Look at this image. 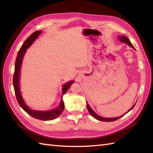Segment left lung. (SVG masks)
<instances>
[{"mask_svg":"<svg viewBox=\"0 0 153 153\" xmlns=\"http://www.w3.org/2000/svg\"><path fill=\"white\" fill-rule=\"evenodd\" d=\"M118 38L119 39V40L121 41H122V42H124L125 43H126V44H128L129 47H131V48H134V47L133 46V45L131 43V42L130 41H129V39L127 38V37H126V36H119V37H118ZM136 104V103H135ZM135 105H133V106H132V107L129 110V111L128 112H129V111H130L131 110H132L133 108V107L134 106H135ZM87 109H88V111H89V112L90 113V114L92 115V117H94L95 119H98V120H99V121H105V122H111V121H116V120H117V119H120L121 117H122L123 116H124V115L126 114H124L123 115H122V116H120V117H114V118H104V117H101V116H100V115H98V114H96L93 110H92V108L90 107V106L89 105V104H88L87 103Z\"/></svg>","mask_w":153,"mask_h":153,"instance_id":"obj_1","label":"left lung"}]
</instances>
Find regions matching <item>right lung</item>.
<instances>
[{"instance_id":"obj_1","label":"right lung","mask_w":153,"mask_h":153,"mask_svg":"<svg viewBox=\"0 0 153 153\" xmlns=\"http://www.w3.org/2000/svg\"><path fill=\"white\" fill-rule=\"evenodd\" d=\"M41 33V31H36L33 32L28 38H27L24 44L22 45L20 49L19 50L18 52L17 57L16 58L15 61V72L13 74V86L14 89H15V96L16 100L18 101V104L23 108V110H25V112L29 114L32 117L42 120V121H50V120H52L55 118L59 117L60 115L62 114V112L64 111V104L62 99L61 100V103H60L59 106L56 109H54L52 110L49 111H35L30 109L28 106H27L25 103H24V100L22 99V97L20 91V87H19V79H20V67L22 65V62L24 55L26 52L27 49L29 47L32 45V43L34 42V40L38 38V36ZM74 81H70L68 83H66V84L62 87V96L63 95L66 93V91L68 90V89L70 86L73 84Z\"/></svg>"}]
</instances>
